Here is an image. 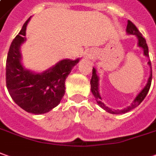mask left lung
<instances>
[{
    "label": "left lung",
    "mask_w": 156,
    "mask_h": 156,
    "mask_svg": "<svg viewBox=\"0 0 156 156\" xmlns=\"http://www.w3.org/2000/svg\"><path fill=\"white\" fill-rule=\"evenodd\" d=\"M126 32L128 35L136 36V38H137V46L140 47L141 48H143L144 55L146 57H149V48H148V45L146 43V40L143 37V35L138 31V30L135 26V25L131 21H130V20L127 21ZM148 65H149V66H150V68H151V62H150V60H149ZM151 81H152V69H150V75H149V78H148V82L146 83L144 88L137 94V96L135 97V99L133 100L132 103L129 107L121 109V110H112V109L109 108L108 107H107L101 101V97L100 93H99V77L96 74V69L95 67H93V70H92V77L91 79H90V85H91L92 94H93V96H95L97 104L99 105L101 108H103L105 111H107L108 113H110V114H126L127 112L131 111V109L135 108L136 107H137L144 101L145 96H147V94H148V92L149 90V88H150V85H151Z\"/></svg>",
    "instance_id": "left-lung-1"
}]
</instances>
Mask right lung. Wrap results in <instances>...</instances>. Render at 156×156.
<instances>
[{"mask_svg": "<svg viewBox=\"0 0 156 156\" xmlns=\"http://www.w3.org/2000/svg\"><path fill=\"white\" fill-rule=\"evenodd\" d=\"M30 20L11 43L6 65V83L16 104L28 113L42 114L59 105L64 96L66 79L80 59L61 60L42 73L26 69L22 64L20 47L26 41L25 31Z\"/></svg>", "mask_w": 156, "mask_h": 156, "instance_id": "1", "label": "right lung"}]
</instances>
